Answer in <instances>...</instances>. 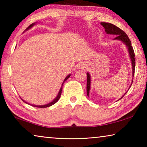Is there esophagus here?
I'll list each match as a JSON object with an SVG mask.
<instances>
[{
	"mask_svg": "<svg viewBox=\"0 0 147 147\" xmlns=\"http://www.w3.org/2000/svg\"><path fill=\"white\" fill-rule=\"evenodd\" d=\"M80 68H83V69H85L87 67V65L85 63H81L80 65Z\"/></svg>",
	"mask_w": 147,
	"mask_h": 147,
	"instance_id": "34e87169",
	"label": "esophagus"
}]
</instances>
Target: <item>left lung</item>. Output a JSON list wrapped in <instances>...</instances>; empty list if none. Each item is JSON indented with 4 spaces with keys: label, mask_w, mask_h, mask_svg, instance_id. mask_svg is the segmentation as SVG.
<instances>
[{
    "label": "left lung",
    "mask_w": 147,
    "mask_h": 147,
    "mask_svg": "<svg viewBox=\"0 0 147 147\" xmlns=\"http://www.w3.org/2000/svg\"><path fill=\"white\" fill-rule=\"evenodd\" d=\"M100 24L103 26L104 28H105V31L106 32V34L116 35L117 37L115 38V39L123 41V43L126 45V47H128V53H129V54H130V59L131 61V65H132V71H132L133 72L132 76L134 77V72H135L136 58H135V54H134V49H133L132 46H131V41L130 40V39L128 38V36L126 35L125 32H124L123 30H122L121 28H118L117 26L114 25V24L109 23H104V22H102V23H100ZM131 84H132V83L131 84L130 88L131 87ZM90 86H91V77H90V75H89V74L88 73H87V94H88V96L89 95ZM124 95H125V94H124L120 99L123 98ZM120 99H119V100H120Z\"/></svg>",
    "instance_id": "1"
}]
</instances>
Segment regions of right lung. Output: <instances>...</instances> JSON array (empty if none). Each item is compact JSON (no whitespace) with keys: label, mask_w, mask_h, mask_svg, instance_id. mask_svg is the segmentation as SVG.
Returning <instances> with one entry per match:
<instances>
[{"label":"right lung","mask_w":147,"mask_h":147,"mask_svg":"<svg viewBox=\"0 0 147 147\" xmlns=\"http://www.w3.org/2000/svg\"><path fill=\"white\" fill-rule=\"evenodd\" d=\"M34 24H35V23H32V24H30V26L28 27V28H27L26 29V30H28V29H30V28H31L34 25ZM70 76H71V74H69V75H68L65 78V80H63V84H62V85H63V84H64L65 82V81L67 80V79L69 78V77H70ZM62 86H61V88H60V89H59L58 95H57L56 97L55 98H54V100L52 101L51 102H50V103L47 104H45V105H42V106H37V105H32V106H34V107H37V108H47V107H49V106H53V104L56 103L58 101L59 98H60L61 94V91H62ZM22 100H23V99H22ZM23 101H24L25 103L28 104V102H25L24 100H23Z\"/></svg>","instance_id":"1"}]
</instances>
